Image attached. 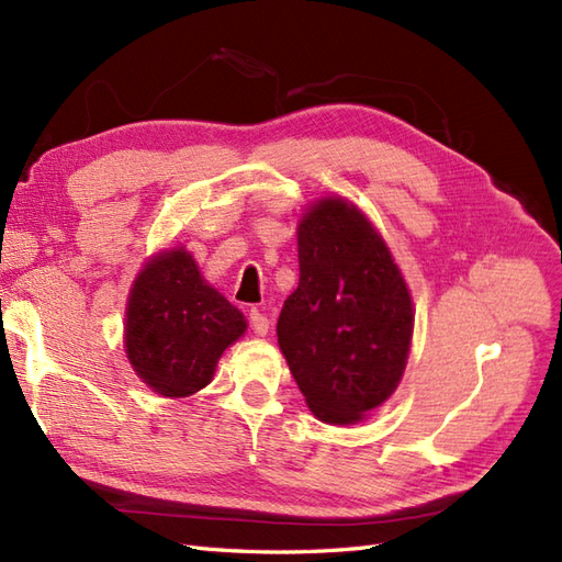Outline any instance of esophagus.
Returning <instances> with one entry per match:
<instances>
[{"instance_id":"obj_1","label":"esophagus","mask_w":562,"mask_h":562,"mask_svg":"<svg viewBox=\"0 0 562 562\" xmlns=\"http://www.w3.org/2000/svg\"><path fill=\"white\" fill-rule=\"evenodd\" d=\"M249 325H251V329L256 335H268V329H270V321L266 318V315L258 311V308H251L249 311Z\"/></svg>"}]
</instances>
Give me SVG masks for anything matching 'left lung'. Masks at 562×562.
<instances>
[{
  "label": "left lung",
  "mask_w": 562,
  "mask_h": 562,
  "mask_svg": "<svg viewBox=\"0 0 562 562\" xmlns=\"http://www.w3.org/2000/svg\"><path fill=\"white\" fill-rule=\"evenodd\" d=\"M413 337L408 286L375 227L325 199L299 225V286L278 341L315 418L351 425L392 396Z\"/></svg>",
  "instance_id": "8db88e82"
}]
</instances>
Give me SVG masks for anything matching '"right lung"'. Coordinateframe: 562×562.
<instances>
[{"instance_id": "obj_1", "label": "right lung", "mask_w": 562, "mask_h": 562, "mask_svg": "<svg viewBox=\"0 0 562 562\" xmlns=\"http://www.w3.org/2000/svg\"><path fill=\"white\" fill-rule=\"evenodd\" d=\"M125 318V349L135 372L156 394L172 398L204 390L221 353L247 327L182 249L158 254L139 272Z\"/></svg>"}]
</instances>
